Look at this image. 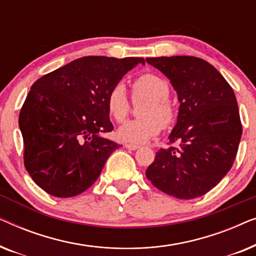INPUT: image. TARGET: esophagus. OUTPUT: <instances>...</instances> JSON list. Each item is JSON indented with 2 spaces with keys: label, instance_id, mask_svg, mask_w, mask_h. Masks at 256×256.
Returning <instances> with one entry per match:
<instances>
[{
  "label": "esophagus",
  "instance_id": "1",
  "mask_svg": "<svg viewBox=\"0 0 256 256\" xmlns=\"http://www.w3.org/2000/svg\"><path fill=\"white\" fill-rule=\"evenodd\" d=\"M124 146H126V148H127V149H129V150H136V149L140 148L138 146L130 144V143H127V144H124Z\"/></svg>",
  "mask_w": 256,
  "mask_h": 256
}]
</instances>
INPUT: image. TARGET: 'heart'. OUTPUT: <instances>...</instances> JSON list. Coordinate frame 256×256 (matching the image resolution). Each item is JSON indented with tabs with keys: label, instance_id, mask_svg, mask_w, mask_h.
I'll return each instance as SVG.
<instances>
[{
	"label": "heart",
	"instance_id": "heart-1",
	"mask_svg": "<svg viewBox=\"0 0 256 256\" xmlns=\"http://www.w3.org/2000/svg\"><path fill=\"white\" fill-rule=\"evenodd\" d=\"M134 98H148L141 112V118L129 121L118 128V138L127 143H146L155 138L162 130L174 122V108L168 101L170 87L160 76L146 73L138 76L132 84ZM108 114L114 121H126L129 113V100L127 88L124 82H118L108 92L106 99Z\"/></svg>",
	"mask_w": 256,
	"mask_h": 256
}]
</instances>
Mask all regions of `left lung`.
Returning a JSON list of instances; mask_svg holds the SVG:
<instances>
[{"label": "left lung", "instance_id": "left-lung-1", "mask_svg": "<svg viewBox=\"0 0 256 256\" xmlns=\"http://www.w3.org/2000/svg\"><path fill=\"white\" fill-rule=\"evenodd\" d=\"M170 80L180 110L169 135L178 146L160 148L146 176L164 194L194 199L212 190L230 170L242 135L232 87L204 59L146 58Z\"/></svg>", "mask_w": 256, "mask_h": 256}]
</instances>
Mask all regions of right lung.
<instances>
[{"mask_svg": "<svg viewBox=\"0 0 256 256\" xmlns=\"http://www.w3.org/2000/svg\"><path fill=\"white\" fill-rule=\"evenodd\" d=\"M143 58L88 56L37 80L20 113L24 166L48 194L68 198L87 190L110 154L114 129L106 99L112 87Z\"/></svg>", "mask_w": 256, "mask_h": 256, "instance_id": "1", "label": "right lung"}]
</instances>
